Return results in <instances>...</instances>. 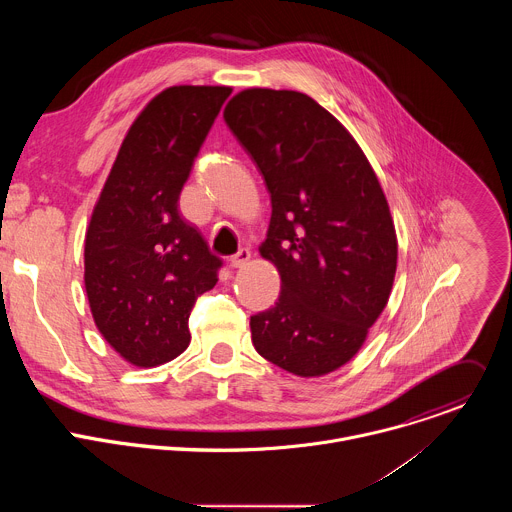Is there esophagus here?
<instances>
[{"instance_id":"esophagus-1","label":"esophagus","mask_w":512,"mask_h":512,"mask_svg":"<svg viewBox=\"0 0 512 512\" xmlns=\"http://www.w3.org/2000/svg\"><path fill=\"white\" fill-rule=\"evenodd\" d=\"M251 259V251L247 249V247H243V249H239L231 259H229V263H231V267H243V265H247V261Z\"/></svg>"}]
</instances>
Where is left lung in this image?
<instances>
[{"label": "left lung", "instance_id": "obj_1", "mask_svg": "<svg viewBox=\"0 0 512 512\" xmlns=\"http://www.w3.org/2000/svg\"><path fill=\"white\" fill-rule=\"evenodd\" d=\"M225 121L271 194L259 251L281 294L251 316L253 346L287 373H332L389 302L397 235L383 188L346 127L304 93L241 91Z\"/></svg>", "mask_w": 512, "mask_h": 512}]
</instances>
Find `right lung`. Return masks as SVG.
Returning a JSON list of instances; mask_svg holds the SVG:
<instances>
[{
	"label": "right lung",
	"instance_id": "add662e5",
	"mask_svg": "<svg viewBox=\"0 0 512 512\" xmlns=\"http://www.w3.org/2000/svg\"><path fill=\"white\" fill-rule=\"evenodd\" d=\"M231 87H170L129 127L85 239V287L103 338L135 367H158L190 344L196 300L223 259L180 210L194 158Z\"/></svg>",
	"mask_w": 512,
	"mask_h": 512
}]
</instances>
